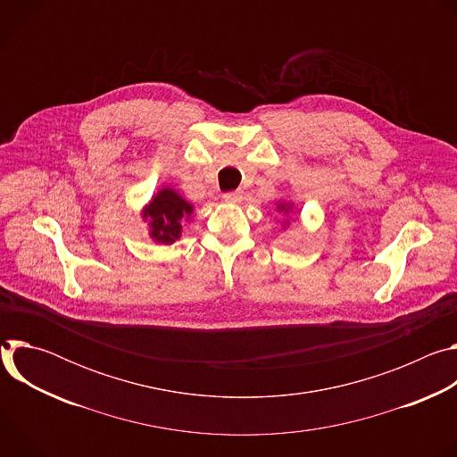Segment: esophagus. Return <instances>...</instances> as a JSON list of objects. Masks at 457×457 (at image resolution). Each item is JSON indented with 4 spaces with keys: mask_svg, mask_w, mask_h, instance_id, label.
<instances>
[{
    "mask_svg": "<svg viewBox=\"0 0 457 457\" xmlns=\"http://www.w3.org/2000/svg\"><path fill=\"white\" fill-rule=\"evenodd\" d=\"M242 199H244V191L242 189H235V191L224 193V201H228V203H238Z\"/></svg>",
    "mask_w": 457,
    "mask_h": 457,
    "instance_id": "obj_1",
    "label": "esophagus"
}]
</instances>
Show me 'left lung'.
Returning a JSON list of instances; mask_svg holds the SVG:
<instances>
[{"label":"left lung","mask_w":457,"mask_h":457,"mask_svg":"<svg viewBox=\"0 0 457 457\" xmlns=\"http://www.w3.org/2000/svg\"><path fill=\"white\" fill-rule=\"evenodd\" d=\"M282 210H284V208H282Z\"/></svg>","instance_id":"1"}]
</instances>
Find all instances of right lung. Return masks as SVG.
Here are the masks:
<instances>
[{
    "mask_svg": "<svg viewBox=\"0 0 457 457\" xmlns=\"http://www.w3.org/2000/svg\"><path fill=\"white\" fill-rule=\"evenodd\" d=\"M193 208L173 189H161L152 204L146 208V217H150L152 237L157 242L171 244L180 237L182 222L191 215Z\"/></svg>",
    "mask_w": 457,
    "mask_h": 457,
    "instance_id": "add662e5",
    "label": "right lung"
}]
</instances>
